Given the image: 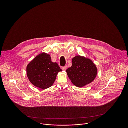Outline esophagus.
<instances>
[{
	"instance_id": "34e87169",
	"label": "esophagus",
	"mask_w": 128,
	"mask_h": 128,
	"mask_svg": "<svg viewBox=\"0 0 128 128\" xmlns=\"http://www.w3.org/2000/svg\"><path fill=\"white\" fill-rule=\"evenodd\" d=\"M61 68H62V70H66V69H67V66L66 65V66H63V67H62Z\"/></svg>"
}]
</instances>
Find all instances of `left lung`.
Instances as JSON below:
<instances>
[{
    "instance_id": "obj_1",
    "label": "left lung",
    "mask_w": 128,
    "mask_h": 128,
    "mask_svg": "<svg viewBox=\"0 0 128 128\" xmlns=\"http://www.w3.org/2000/svg\"><path fill=\"white\" fill-rule=\"evenodd\" d=\"M72 66L66 70L68 76L76 86L81 87L91 83L97 74V68L89 59L77 56L72 60Z\"/></svg>"
}]
</instances>
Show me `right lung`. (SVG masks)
I'll use <instances>...</instances> for the list:
<instances>
[{
	"mask_svg": "<svg viewBox=\"0 0 128 128\" xmlns=\"http://www.w3.org/2000/svg\"><path fill=\"white\" fill-rule=\"evenodd\" d=\"M26 71L30 82L44 89L52 85L58 73L62 70L58 63L52 62L50 55L43 53L38 55L27 65Z\"/></svg>",
	"mask_w": 128,
	"mask_h": 128,
	"instance_id": "right-lung-1",
	"label": "right lung"
}]
</instances>
